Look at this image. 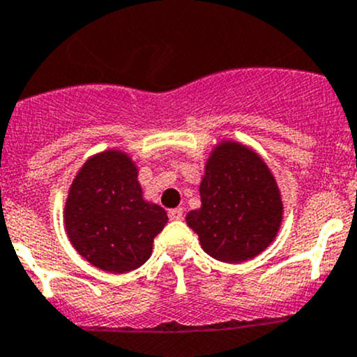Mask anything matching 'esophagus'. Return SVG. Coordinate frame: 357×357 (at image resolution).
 I'll use <instances>...</instances> for the list:
<instances>
[{"label": "esophagus", "mask_w": 357, "mask_h": 357, "mask_svg": "<svg viewBox=\"0 0 357 357\" xmlns=\"http://www.w3.org/2000/svg\"><path fill=\"white\" fill-rule=\"evenodd\" d=\"M167 214H169V219H171V221H181V219H183V208H171Z\"/></svg>", "instance_id": "esophagus-1"}]
</instances>
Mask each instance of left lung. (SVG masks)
<instances>
[{
    "instance_id": "8db88e82",
    "label": "left lung",
    "mask_w": 357,
    "mask_h": 357,
    "mask_svg": "<svg viewBox=\"0 0 357 357\" xmlns=\"http://www.w3.org/2000/svg\"><path fill=\"white\" fill-rule=\"evenodd\" d=\"M200 208L186 225L200 245L221 262L254 259L282 226L283 202L271 169L257 152L233 139L218 143L205 162Z\"/></svg>"
}]
</instances>
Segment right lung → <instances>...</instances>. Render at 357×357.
<instances>
[{
  "label": "right lung",
  "mask_w": 357,
  "mask_h": 357,
  "mask_svg": "<svg viewBox=\"0 0 357 357\" xmlns=\"http://www.w3.org/2000/svg\"><path fill=\"white\" fill-rule=\"evenodd\" d=\"M167 214L143 199L135 160L121 150L89 157L75 174L63 208L72 247L109 273H128L152 255Z\"/></svg>",
  "instance_id": "add662e5"
}]
</instances>
